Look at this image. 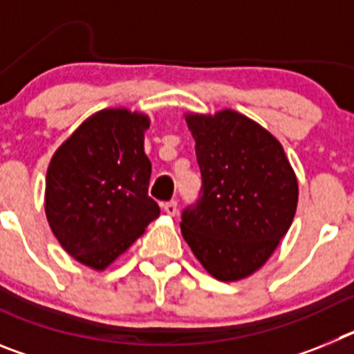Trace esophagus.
I'll return each mask as SVG.
<instances>
[{
  "instance_id": "1",
  "label": "esophagus",
  "mask_w": 354,
  "mask_h": 354,
  "mask_svg": "<svg viewBox=\"0 0 354 354\" xmlns=\"http://www.w3.org/2000/svg\"><path fill=\"white\" fill-rule=\"evenodd\" d=\"M162 209H165V212H167L168 216H175L177 214V211H179V207H177V202H175V200L165 202V204H162Z\"/></svg>"
}]
</instances>
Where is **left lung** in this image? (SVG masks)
<instances>
[{
	"mask_svg": "<svg viewBox=\"0 0 354 354\" xmlns=\"http://www.w3.org/2000/svg\"><path fill=\"white\" fill-rule=\"evenodd\" d=\"M202 189L180 232L211 277L236 282L273 255L298 207V179L268 129L234 109L186 113Z\"/></svg>",
	"mask_w": 354,
	"mask_h": 354,
	"instance_id": "left-lung-1",
	"label": "left lung"
}]
</instances>
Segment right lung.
Here are the masks:
<instances>
[{
  "instance_id": "obj_1",
  "label": "right lung",
  "mask_w": 354,
  "mask_h": 354,
  "mask_svg": "<svg viewBox=\"0 0 354 354\" xmlns=\"http://www.w3.org/2000/svg\"><path fill=\"white\" fill-rule=\"evenodd\" d=\"M149 126L140 111L101 109L53 154L46 218L62 248L86 268L104 271L159 216L143 149Z\"/></svg>"
}]
</instances>
